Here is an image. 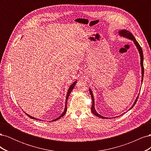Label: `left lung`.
<instances>
[{"label": "left lung", "instance_id": "left-lung-1", "mask_svg": "<svg viewBox=\"0 0 151 151\" xmlns=\"http://www.w3.org/2000/svg\"><path fill=\"white\" fill-rule=\"evenodd\" d=\"M118 35H119L120 36H122V37H123V38H125L127 39H129V40H132L134 42L135 45L137 47V49L138 50V52L140 54V66H141V72H142V79H141V83L142 84V81H143V77H144V64H143V62H144V55H143V52H142V50L140 45L139 44V43L137 42V40H135V37L134 36V35H132L130 32H129V31H127L126 29H122V30H119V31H118ZM89 93H90V94L91 96V98H92V100H93V104H92V107H91V112H92L94 115H96V116H98L99 118H108L106 117H104L103 116H101V115H99V114L96 111V110L95 109V106H94V96H93V92H92V90L91 89V88L89 89ZM139 93L137 96V97L136 98L135 101L133 104V105H132V107L129 109H132V108L134 107V105L135 104L137 101V99L139 98Z\"/></svg>", "mask_w": 151, "mask_h": 151}]
</instances>
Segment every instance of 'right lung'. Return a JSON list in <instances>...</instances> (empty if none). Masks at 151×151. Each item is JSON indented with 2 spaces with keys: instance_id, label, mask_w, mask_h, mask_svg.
<instances>
[{
  "instance_id": "obj_1",
  "label": "right lung",
  "mask_w": 151,
  "mask_h": 151,
  "mask_svg": "<svg viewBox=\"0 0 151 151\" xmlns=\"http://www.w3.org/2000/svg\"><path fill=\"white\" fill-rule=\"evenodd\" d=\"M76 83H77V81H74V83H72V84L70 85V86L69 87V88H68V89L67 93V96H66V99H65V108H64V110H63V113L61 114V115H60V116L58 117L57 118H56V119L53 120H52V122L56 121V120H58V119H60V118L61 117H62L63 116H64V115H65V113H66V111H67V102L68 98V97H69V95H70V93H71V91L73 90V89H74V86H76ZM26 115H28V116L29 118H31V119H35V120H39V119H38V118H35V117H33V116H31L29 115L28 114H27V113H26Z\"/></svg>"
}]
</instances>
